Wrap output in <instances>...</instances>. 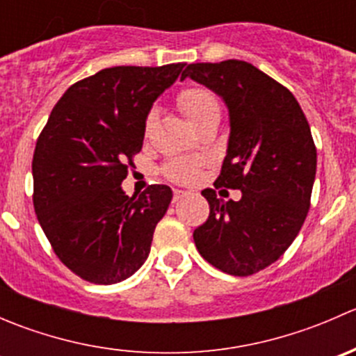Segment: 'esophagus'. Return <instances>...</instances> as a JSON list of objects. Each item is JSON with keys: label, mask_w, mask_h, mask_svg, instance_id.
Segmentation results:
<instances>
[{"label": "esophagus", "mask_w": 356, "mask_h": 356, "mask_svg": "<svg viewBox=\"0 0 356 356\" xmlns=\"http://www.w3.org/2000/svg\"><path fill=\"white\" fill-rule=\"evenodd\" d=\"M188 195V191H182V189H174V201H179L182 196Z\"/></svg>", "instance_id": "esophagus-1"}]
</instances>
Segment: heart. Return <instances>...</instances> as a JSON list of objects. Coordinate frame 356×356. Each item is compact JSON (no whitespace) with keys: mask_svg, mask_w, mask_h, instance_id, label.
<instances>
[{"mask_svg":"<svg viewBox=\"0 0 356 356\" xmlns=\"http://www.w3.org/2000/svg\"><path fill=\"white\" fill-rule=\"evenodd\" d=\"M179 106L184 111L188 120L193 125H196L203 118L210 117L213 113H220V106H218V99L210 89L204 88H188L184 91L179 92ZM153 113L148 117V125L152 124ZM165 174L175 181H191L196 174V165L191 161H172L165 167Z\"/></svg>","mask_w":356,"mask_h":356,"instance_id":"1","label":"heart"}]
</instances>
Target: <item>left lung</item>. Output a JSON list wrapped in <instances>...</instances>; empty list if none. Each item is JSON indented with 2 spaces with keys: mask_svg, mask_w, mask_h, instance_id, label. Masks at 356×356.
<instances>
[{
  "mask_svg": "<svg viewBox=\"0 0 356 356\" xmlns=\"http://www.w3.org/2000/svg\"><path fill=\"white\" fill-rule=\"evenodd\" d=\"M186 77L227 106V155L215 186L243 193L224 201L201 191L210 215L193 238L208 264L245 277L281 258L307 218L317 170L310 125L289 89L243 60L191 63Z\"/></svg>",
  "mask_w": 356,
  "mask_h": 356,
  "instance_id": "8db88e82",
  "label": "left lung"
}]
</instances>
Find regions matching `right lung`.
Returning a JSON list of instances; mask_svg holds the SVG:
<instances>
[{"instance_id":"obj_1","label":"right lung","mask_w":356,"mask_h":356,"mask_svg":"<svg viewBox=\"0 0 356 356\" xmlns=\"http://www.w3.org/2000/svg\"><path fill=\"white\" fill-rule=\"evenodd\" d=\"M184 65L103 68L67 89L39 136L35 215L60 260L86 281L115 284L148 258L172 189L155 184L129 198L120 184L153 103Z\"/></svg>"}]
</instances>
